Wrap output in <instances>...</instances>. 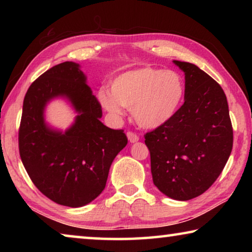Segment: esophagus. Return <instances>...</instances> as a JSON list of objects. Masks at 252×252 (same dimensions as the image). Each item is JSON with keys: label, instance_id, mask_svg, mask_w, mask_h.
Returning <instances> with one entry per match:
<instances>
[{"label": "esophagus", "instance_id": "1", "mask_svg": "<svg viewBox=\"0 0 252 252\" xmlns=\"http://www.w3.org/2000/svg\"><path fill=\"white\" fill-rule=\"evenodd\" d=\"M126 135H127V139H129V141L132 143V142H136V141H139V135L136 134V133H134V132H132V131H129L126 133Z\"/></svg>", "mask_w": 252, "mask_h": 252}]
</instances>
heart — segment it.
Masks as SVG:
<instances>
[{
    "label": "heart",
    "mask_w": 252,
    "mask_h": 252,
    "mask_svg": "<svg viewBox=\"0 0 252 252\" xmlns=\"http://www.w3.org/2000/svg\"><path fill=\"white\" fill-rule=\"evenodd\" d=\"M185 96L186 83L180 73L151 66L125 72L112 81L111 91H97V100L109 113L121 117L125 106L139 126L149 129L171 120Z\"/></svg>",
    "instance_id": "b5f03b06"
}]
</instances>
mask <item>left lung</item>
<instances>
[{"label":"left lung","instance_id":"left-lung-1","mask_svg":"<svg viewBox=\"0 0 252 252\" xmlns=\"http://www.w3.org/2000/svg\"><path fill=\"white\" fill-rule=\"evenodd\" d=\"M185 72V103L171 120L144 134L153 183L168 197L187 201L210 188L230 157L233 130L227 96L206 72L173 61Z\"/></svg>","mask_w":252,"mask_h":252}]
</instances>
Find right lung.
Wrapping results in <instances>:
<instances>
[{
  "instance_id": "obj_1",
  "label": "right lung",
  "mask_w": 252,
  "mask_h": 252,
  "mask_svg": "<svg viewBox=\"0 0 252 252\" xmlns=\"http://www.w3.org/2000/svg\"><path fill=\"white\" fill-rule=\"evenodd\" d=\"M65 96L79 112L65 134L44 123L46 102ZM102 109L74 62L51 67L30 85L23 101L19 151L30 179L46 198L66 207H82L105 188L114 158L126 146L123 130L100 121Z\"/></svg>"
}]
</instances>
